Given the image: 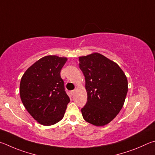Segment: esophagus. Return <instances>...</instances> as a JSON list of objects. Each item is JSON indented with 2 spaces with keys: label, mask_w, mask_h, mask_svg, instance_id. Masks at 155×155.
Masks as SVG:
<instances>
[{
  "label": "esophagus",
  "mask_w": 155,
  "mask_h": 155,
  "mask_svg": "<svg viewBox=\"0 0 155 155\" xmlns=\"http://www.w3.org/2000/svg\"><path fill=\"white\" fill-rule=\"evenodd\" d=\"M75 93V90H73V91H71V94L72 95H74Z\"/></svg>",
  "instance_id": "1"
}]
</instances>
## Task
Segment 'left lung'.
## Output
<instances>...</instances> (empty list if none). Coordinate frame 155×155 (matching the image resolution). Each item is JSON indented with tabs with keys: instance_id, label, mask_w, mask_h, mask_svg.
I'll return each mask as SVG.
<instances>
[{
	"instance_id": "8db88e82",
	"label": "left lung",
	"mask_w": 155,
	"mask_h": 155,
	"mask_svg": "<svg viewBox=\"0 0 155 155\" xmlns=\"http://www.w3.org/2000/svg\"><path fill=\"white\" fill-rule=\"evenodd\" d=\"M85 77L87 103L81 112L84 120L97 127L110 123L120 112L128 91L127 76L117 63L94 52L79 57Z\"/></svg>"
}]
</instances>
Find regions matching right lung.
<instances>
[{
    "mask_svg": "<svg viewBox=\"0 0 155 155\" xmlns=\"http://www.w3.org/2000/svg\"><path fill=\"white\" fill-rule=\"evenodd\" d=\"M67 61L66 57L44 56L28 67L21 78V102L32 117L42 125H53L61 120L70 101L61 77Z\"/></svg>",
    "mask_w": 155,
    "mask_h": 155,
    "instance_id": "right-lung-1",
    "label": "right lung"
}]
</instances>
